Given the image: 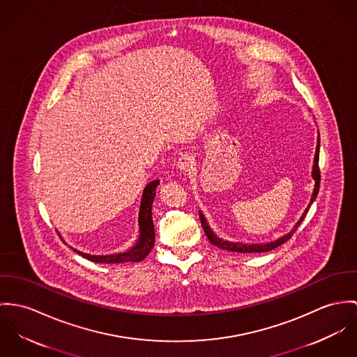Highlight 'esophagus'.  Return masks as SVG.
<instances>
[{"instance_id": "34e87169", "label": "esophagus", "mask_w": 357, "mask_h": 357, "mask_svg": "<svg viewBox=\"0 0 357 357\" xmlns=\"http://www.w3.org/2000/svg\"><path fill=\"white\" fill-rule=\"evenodd\" d=\"M193 165H195V158L190 153H185L178 160V168L183 172L190 171L193 168Z\"/></svg>"}]
</instances>
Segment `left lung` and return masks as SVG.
<instances>
[{"label": "left lung", "mask_w": 357, "mask_h": 357, "mask_svg": "<svg viewBox=\"0 0 357 357\" xmlns=\"http://www.w3.org/2000/svg\"><path fill=\"white\" fill-rule=\"evenodd\" d=\"M319 149H320V139L317 137V152H315V159H314V167H312V178L315 181V189H314V193H312V197L311 201L307 206V209L304 211L303 216L300 218V220L296 223V226L293 227V230L287 234H284L283 237L278 238L275 241H271V242H267V243H241V242H230V241H226V239H222V238L218 237L212 229L209 227L206 219L204 218L202 212L199 211V220H201V226L206 234V237L209 239V242L220 249H225V250H230V252H238V253H261V252H268V250H273L278 246H280L282 243H284L286 241H289L291 236L296 233V230L298 229V226L301 225V222L304 220L310 206L312 205V202L315 201L317 193H319V186H320V169H319Z\"/></svg>", "instance_id": "8db88e82"}]
</instances>
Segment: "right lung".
<instances>
[{
  "instance_id": "add662e5",
  "label": "right lung",
  "mask_w": 357,
  "mask_h": 357,
  "mask_svg": "<svg viewBox=\"0 0 357 357\" xmlns=\"http://www.w3.org/2000/svg\"><path fill=\"white\" fill-rule=\"evenodd\" d=\"M160 181L156 179L146 185L142 193L141 206H139V215H138V225H139V238L137 243L128 249L127 252L115 253V255H105V256H96V255H87L74 249L78 255L83 256L84 259L94 261V263H126V261H141L144 260L148 253L152 250L155 245V226L152 219V204L156 196V188L159 186Z\"/></svg>"
}]
</instances>
